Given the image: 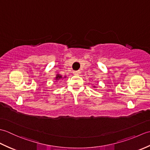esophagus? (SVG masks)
<instances>
[{
	"instance_id": "esophagus-1",
	"label": "esophagus",
	"mask_w": 150,
	"mask_h": 150,
	"mask_svg": "<svg viewBox=\"0 0 150 150\" xmlns=\"http://www.w3.org/2000/svg\"><path fill=\"white\" fill-rule=\"evenodd\" d=\"M80 73H81V71H79H79H76L73 72V74H74L75 75H79V74H80Z\"/></svg>"
}]
</instances>
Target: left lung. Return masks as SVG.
I'll use <instances>...</instances> for the list:
<instances>
[{
    "mask_svg": "<svg viewBox=\"0 0 150 150\" xmlns=\"http://www.w3.org/2000/svg\"><path fill=\"white\" fill-rule=\"evenodd\" d=\"M93 87H94V88H97V86H93Z\"/></svg>",
    "mask_w": 150,
    "mask_h": 150,
    "instance_id": "obj_1",
    "label": "left lung"
}]
</instances>
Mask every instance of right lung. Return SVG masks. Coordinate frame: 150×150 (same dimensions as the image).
<instances>
[{
    "instance_id": "right-lung-1",
    "label": "right lung",
    "mask_w": 150,
    "mask_h": 150,
    "mask_svg": "<svg viewBox=\"0 0 150 150\" xmlns=\"http://www.w3.org/2000/svg\"><path fill=\"white\" fill-rule=\"evenodd\" d=\"M64 78H66V76H65V77H62V76L61 75L57 74V75H56V77H55V80L57 81H59L60 79H63Z\"/></svg>"
}]
</instances>
